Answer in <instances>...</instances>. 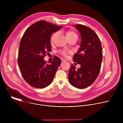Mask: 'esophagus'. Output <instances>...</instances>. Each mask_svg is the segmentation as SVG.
Here are the masks:
<instances>
[{
    "instance_id": "34e87169",
    "label": "esophagus",
    "mask_w": 123,
    "mask_h": 123,
    "mask_svg": "<svg viewBox=\"0 0 123 123\" xmlns=\"http://www.w3.org/2000/svg\"><path fill=\"white\" fill-rule=\"evenodd\" d=\"M67 60H65V59H62V62H66Z\"/></svg>"
}]
</instances>
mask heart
<instances>
[{
    "instance_id": "heart-1",
    "label": "heart",
    "mask_w": 123,
    "mask_h": 123,
    "mask_svg": "<svg viewBox=\"0 0 123 123\" xmlns=\"http://www.w3.org/2000/svg\"><path fill=\"white\" fill-rule=\"evenodd\" d=\"M65 34H66V37L67 39L68 38H77V37H78L77 34H76V33L73 31H71V30L66 31L65 32ZM58 35H59L58 32H56L52 35V36L51 37V38H50V43L51 44H53L55 43L56 39L57 38V37L58 36ZM61 53L63 55H65L67 54V52L65 51H61Z\"/></svg>"
}]
</instances>
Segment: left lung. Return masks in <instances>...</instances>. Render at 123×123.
<instances>
[{
	"label": "left lung",
	"mask_w": 123,
	"mask_h": 123,
	"mask_svg": "<svg viewBox=\"0 0 123 123\" xmlns=\"http://www.w3.org/2000/svg\"><path fill=\"white\" fill-rule=\"evenodd\" d=\"M74 27L79 31L81 41L73 60L81 67L76 69V67L72 64L68 78L72 86L83 89L91 86L98 76L102 61V48L100 39L92 29L80 24Z\"/></svg>",
	"instance_id": "left-lung-1"
}]
</instances>
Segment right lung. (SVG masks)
<instances>
[{"label": "right lung", "mask_w": 123, "mask_h": 123, "mask_svg": "<svg viewBox=\"0 0 123 123\" xmlns=\"http://www.w3.org/2000/svg\"><path fill=\"white\" fill-rule=\"evenodd\" d=\"M61 28L41 20L31 25L23 34L19 47L18 64L24 80L32 87L44 88L54 79L61 60L55 57L47 64L44 58L51 50V34Z\"/></svg>", "instance_id": "obj_1"}]
</instances>
